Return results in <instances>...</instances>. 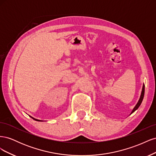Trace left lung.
<instances>
[{
	"instance_id": "obj_1",
	"label": "left lung",
	"mask_w": 156,
	"mask_h": 156,
	"mask_svg": "<svg viewBox=\"0 0 156 156\" xmlns=\"http://www.w3.org/2000/svg\"><path fill=\"white\" fill-rule=\"evenodd\" d=\"M144 84H143V88H142V91H141V94H140V96L139 100L137 103H136V105L135 106V107L133 108V109L132 110V111H131L130 115H131L132 113L134 112L139 107V106H140V104H141V103H142V101H143V98H144Z\"/></svg>"
}]
</instances>
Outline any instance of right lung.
Here are the masks:
<instances>
[{
    "mask_svg": "<svg viewBox=\"0 0 156 156\" xmlns=\"http://www.w3.org/2000/svg\"><path fill=\"white\" fill-rule=\"evenodd\" d=\"M31 118H32V119H34V120H36V121H38V122H43V121H42V120H37V119H34V118H33L32 116H30Z\"/></svg>",
    "mask_w": 156,
    "mask_h": 156,
    "instance_id": "add662e5",
    "label": "right lung"
}]
</instances>
